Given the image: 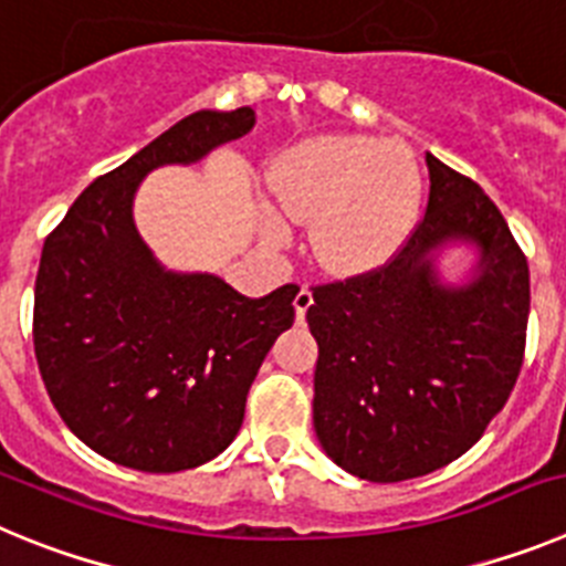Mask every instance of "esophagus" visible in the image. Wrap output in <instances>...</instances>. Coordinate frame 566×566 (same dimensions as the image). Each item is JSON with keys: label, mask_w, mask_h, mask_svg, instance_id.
Segmentation results:
<instances>
[{"label": "esophagus", "mask_w": 566, "mask_h": 566, "mask_svg": "<svg viewBox=\"0 0 566 566\" xmlns=\"http://www.w3.org/2000/svg\"><path fill=\"white\" fill-rule=\"evenodd\" d=\"M312 303H314L312 289L300 286V292L294 294V312H297V323H303V319H306V312L312 308Z\"/></svg>", "instance_id": "obj_1"}]
</instances>
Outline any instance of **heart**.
<instances>
[{
    "label": "heart",
    "mask_w": 566,
    "mask_h": 566,
    "mask_svg": "<svg viewBox=\"0 0 566 566\" xmlns=\"http://www.w3.org/2000/svg\"><path fill=\"white\" fill-rule=\"evenodd\" d=\"M269 189L280 214L314 218V254L339 274L391 258L422 201V178L408 149L354 135H328L280 155Z\"/></svg>",
    "instance_id": "1"
}]
</instances>
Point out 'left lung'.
Returning a JSON list of instances; mask_svg holds the SVG:
<instances>
[{"label": "left lung", "mask_w": 566, "mask_h": 566, "mask_svg": "<svg viewBox=\"0 0 566 566\" xmlns=\"http://www.w3.org/2000/svg\"><path fill=\"white\" fill-rule=\"evenodd\" d=\"M428 207L382 266L312 286L317 339L314 431L328 457L368 482L444 468L482 439L524 363L530 269L499 207L431 153ZM444 239L483 249L478 280L436 286Z\"/></svg>", "instance_id": "8db88e82"}]
</instances>
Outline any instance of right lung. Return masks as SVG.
I'll return each instance as SVG.
<instances>
[{
  "instance_id": "1",
  "label": "right lung",
  "mask_w": 566,
  "mask_h": 566,
  "mask_svg": "<svg viewBox=\"0 0 566 566\" xmlns=\"http://www.w3.org/2000/svg\"><path fill=\"white\" fill-rule=\"evenodd\" d=\"M252 124V107L192 113L90 184L44 240L39 371L64 424L109 462L178 473L227 451L260 363L292 328L294 283L252 300L212 274L164 272L133 223L149 169L198 161Z\"/></svg>"
}]
</instances>
